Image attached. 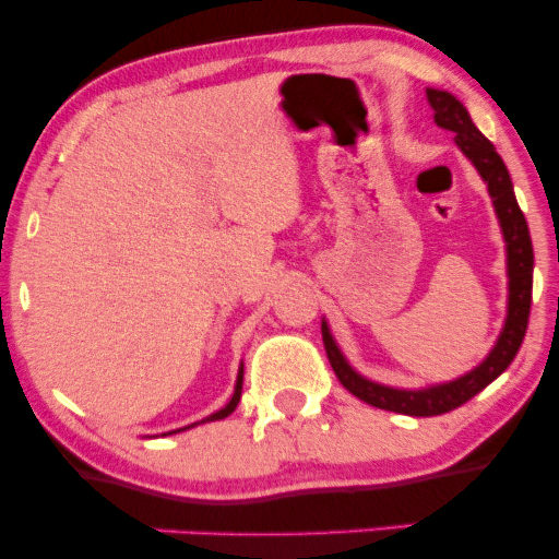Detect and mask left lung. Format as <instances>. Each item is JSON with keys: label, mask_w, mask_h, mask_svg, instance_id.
I'll list each match as a JSON object with an SVG mask.
<instances>
[{"label": "left lung", "mask_w": 559, "mask_h": 559, "mask_svg": "<svg viewBox=\"0 0 559 559\" xmlns=\"http://www.w3.org/2000/svg\"><path fill=\"white\" fill-rule=\"evenodd\" d=\"M428 105L433 110L436 126L447 128L454 133V141L463 150V155L476 165L489 194L493 199V210H497L499 226L507 243V278H510V297H507V318L504 329L499 333L497 344L489 352L478 368L471 373L454 378L449 383H436L428 389H394L383 386V383L368 381L346 362L336 342H333L329 323L323 320V344L329 362L336 373L338 381L346 391L357 396V400L373 404L378 409H389V413L413 415V418H431V415H444L449 409H457L460 404L484 391L493 378H499L507 370V365L515 360L518 349H521L525 329H528L531 316V288H534V247H531V234L525 215L518 207L515 191H512L510 173H507L502 157L497 155L493 144L484 133L478 131L471 115L463 107V102L454 99L449 92L439 88H428Z\"/></svg>", "instance_id": "1"}]
</instances>
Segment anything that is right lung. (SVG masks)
<instances>
[{
  "label": "right lung",
  "instance_id": "1",
  "mask_svg": "<svg viewBox=\"0 0 559 559\" xmlns=\"http://www.w3.org/2000/svg\"><path fill=\"white\" fill-rule=\"evenodd\" d=\"M241 383H243V365L239 368V378H236V389H234V396H230V402L226 404V407L217 409V413H213V415H210V418H204V420H223V418H228V415L236 409V404H239V400H241ZM191 426H197V423H191ZM181 431H183V428H181Z\"/></svg>",
  "mask_w": 559,
  "mask_h": 559
}]
</instances>
